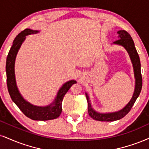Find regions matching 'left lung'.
I'll list each match as a JSON object with an SVG mask.
<instances>
[{
  "label": "left lung",
  "instance_id": "left-lung-1",
  "mask_svg": "<svg viewBox=\"0 0 149 149\" xmlns=\"http://www.w3.org/2000/svg\"><path fill=\"white\" fill-rule=\"evenodd\" d=\"M117 34H119V39L117 40L113 43L122 45L126 49L128 54H129L133 66L134 75H135V88L131 100L128 103V104H126L125 107L117 112L110 113H100L95 111L92 108L88 95L86 93L88 106V111L89 115L95 120L101 121V122H113V121H116L122 119L124 116H126L131 111V108L133 107L135 101L139 97L142 87V74H141L140 61H139V55L137 54L136 49H135V44H134L133 39H132L131 35L125 30H119L117 32Z\"/></svg>",
  "mask_w": 149,
  "mask_h": 149
}]
</instances>
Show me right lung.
Returning a JSON list of instances; mask_svg holds the SVG:
<instances>
[{"instance_id": "add662e5", "label": "right lung", "mask_w": 149, "mask_h": 149, "mask_svg": "<svg viewBox=\"0 0 149 149\" xmlns=\"http://www.w3.org/2000/svg\"><path fill=\"white\" fill-rule=\"evenodd\" d=\"M38 31L32 30L30 29H25L16 36L13 41L8 53L6 61V74L7 85L9 93L13 102L23 112L24 115L31 119L37 121H45L54 119L59 117L62 111V101L64 95L76 81L71 80L67 81L61 86L58 91L56 98L52 104L47 106H36L31 104L23 99L20 94L16 83L15 73H14V64L18 49L21 47L23 42L25 41L27 35L36 34Z\"/></svg>"}]
</instances>
